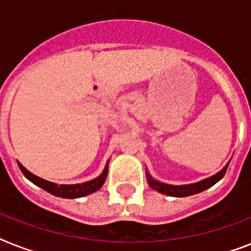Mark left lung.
<instances>
[{"mask_svg":"<svg viewBox=\"0 0 251 251\" xmlns=\"http://www.w3.org/2000/svg\"><path fill=\"white\" fill-rule=\"evenodd\" d=\"M228 165H229V163L223 168L222 171L218 172L216 175L211 176V177H208V178L206 179H202V181H199V182L189 183V185H168V183L159 182V181L153 179L152 177L150 176L149 172L146 173V176H147L149 185L152 187L153 190L159 191L161 194L169 195V197H178V198H182V197H189V195L198 194L201 191L206 190V189H208V187L211 186H214L215 183L218 182V181H220V179L224 177Z\"/></svg>","mask_w":251,"mask_h":251,"instance_id":"left-lung-1","label":"left lung"}]
</instances>
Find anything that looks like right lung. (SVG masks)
<instances>
[{
	"instance_id": "1",
	"label": "right lung",
	"mask_w": 251,
	"mask_h": 251,
	"mask_svg": "<svg viewBox=\"0 0 251 251\" xmlns=\"http://www.w3.org/2000/svg\"><path fill=\"white\" fill-rule=\"evenodd\" d=\"M19 168H21L22 173L27 177V178L33 182L35 185H37L41 189H44L45 191H48L50 194L56 195V197H61V198H80V197H84V195L92 194L95 191H98L100 187L104 185L106 178V175H108V163L105 165V169L102 171V173L99 177H96L95 179H91V181H87L83 183H75V185H57L54 182H49L47 179H43L37 176L32 175L31 172H28L25 169L21 163H18Z\"/></svg>"
}]
</instances>
